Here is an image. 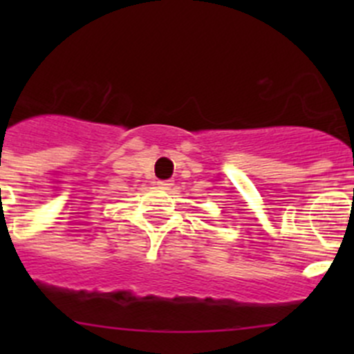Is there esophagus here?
I'll list each match as a JSON object with an SVG mask.
<instances>
[{
    "mask_svg": "<svg viewBox=\"0 0 354 354\" xmlns=\"http://www.w3.org/2000/svg\"><path fill=\"white\" fill-rule=\"evenodd\" d=\"M157 185H159L160 188H164V190H169V188L173 187V183H171V181H157Z\"/></svg>",
    "mask_w": 354,
    "mask_h": 354,
    "instance_id": "1",
    "label": "esophagus"
}]
</instances>
